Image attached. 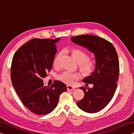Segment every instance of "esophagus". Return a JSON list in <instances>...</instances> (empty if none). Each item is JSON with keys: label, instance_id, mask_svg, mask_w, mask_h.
I'll list each match as a JSON object with an SVG mask.
<instances>
[{"label": "esophagus", "instance_id": "esophagus-1", "mask_svg": "<svg viewBox=\"0 0 134 134\" xmlns=\"http://www.w3.org/2000/svg\"><path fill=\"white\" fill-rule=\"evenodd\" d=\"M67 87L68 91H71V90H75V87H73V86H70V85H67Z\"/></svg>", "mask_w": 134, "mask_h": 134}]
</instances>
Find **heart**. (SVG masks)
<instances>
[{
  "label": "heart",
  "mask_w": 134,
  "mask_h": 134,
  "mask_svg": "<svg viewBox=\"0 0 134 134\" xmlns=\"http://www.w3.org/2000/svg\"><path fill=\"white\" fill-rule=\"evenodd\" d=\"M71 54L74 58L80 64V69L85 74H90L93 71L96 67V62L93 60H89V55L85 51L79 48L71 49ZM62 55V53H58L53 61L54 66H57L59 64V60ZM79 76L76 74H72L69 71H65L59 76L58 78L60 80L67 84H71L77 79Z\"/></svg>",
  "instance_id": "1"
}]
</instances>
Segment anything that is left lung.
Instances as JSON below:
<instances>
[{"instance_id": "left-lung-1", "label": "left lung", "mask_w": 134, "mask_h": 134, "mask_svg": "<svg viewBox=\"0 0 134 134\" xmlns=\"http://www.w3.org/2000/svg\"><path fill=\"white\" fill-rule=\"evenodd\" d=\"M71 40L94 55V70L83 80L86 85L92 83L93 87L80 88L85 96L77 105L86 112L96 113L106 106L114 95L119 72L118 56L112 43L98 36L81 35L71 37Z\"/></svg>"}]
</instances>
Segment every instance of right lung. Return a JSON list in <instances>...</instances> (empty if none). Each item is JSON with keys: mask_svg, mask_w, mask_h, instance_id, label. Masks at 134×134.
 I'll use <instances>...</instances> for the list:
<instances>
[{"mask_svg": "<svg viewBox=\"0 0 134 134\" xmlns=\"http://www.w3.org/2000/svg\"><path fill=\"white\" fill-rule=\"evenodd\" d=\"M59 41L35 38L20 47L13 55L10 74L13 86L25 106L37 115L51 112L60 94L67 91L61 81L47 87L42 79L52 69Z\"/></svg>", "mask_w": 134, "mask_h": 134, "instance_id": "obj_1", "label": "right lung"}]
</instances>
